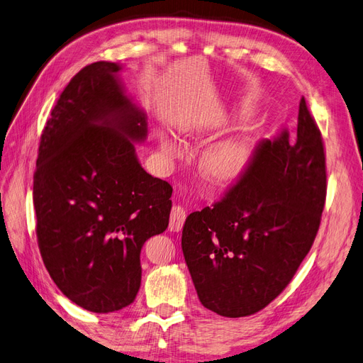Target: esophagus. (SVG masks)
I'll return each instance as SVG.
<instances>
[{"instance_id": "obj_1", "label": "esophagus", "mask_w": 363, "mask_h": 363, "mask_svg": "<svg viewBox=\"0 0 363 363\" xmlns=\"http://www.w3.org/2000/svg\"><path fill=\"white\" fill-rule=\"evenodd\" d=\"M185 209L181 206H173L170 213V221H169V229L173 232H179L184 226L185 221Z\"/></svg>"}]
</instances>
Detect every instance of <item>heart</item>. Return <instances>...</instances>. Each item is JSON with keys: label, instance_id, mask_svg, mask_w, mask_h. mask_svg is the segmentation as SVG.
Wrapping results in <instances>:
<instances>
[{"label": "heart", "instance_id": "b5f03b06", "mask_svg": "<svg viewBox=\"0 0 363 363\" xmlns=\"http://www.w3.org/2000/svg\"><path fill=\"white\" fill-rule=\"evenodd\" d=\"M160 145L162 154L169 158L178 155V147L166 135H161ZM245 161L244 149L237 143H221L209 152L205 160V172L211 179L223 182L237 178L242 172Z\"/></svg>", "mask_w": 363, "mask_h": 363}]
</instances>
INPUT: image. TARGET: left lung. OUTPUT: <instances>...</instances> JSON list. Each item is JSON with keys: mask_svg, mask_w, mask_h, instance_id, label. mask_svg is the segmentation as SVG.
<instances>
[{"mask_svg": "<svg viewBox=\"0 0 363 363\" xmlns=\"http://www.w3.org/2000/svg\"><path fill=\"white\" fill-rule=\"evenodd\" d=\"M325 190L323 137L301 98L296 135L264 140L225 197L185 220L182 252L202 305L240 318L272 303L312 247Z\"/></svg>", "mask_w": 363, "mask_h": 363, "instance_id": "1", "label": "left lung"}]
</instances>
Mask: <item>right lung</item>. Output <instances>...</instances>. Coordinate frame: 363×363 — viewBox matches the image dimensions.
I'll return each instance as SVG.
<instances>
[{"label": "right lung", "mask_w": 363, "mask_h": 363, "mask_svg": "<svg viewBox=\"0 0 363 363\" xmlns=\"http://www.w3.org/2000/svg\"><path fill=\"white\" fill-rule=\"evenodd\" d=\"M121 69L96 62L69 81L42 133L33 182L46 270L69 300L96 313L134 301L140 252L167 229L172 209L170 184L135 155L147 122L125 95Z\"/></svg>", "instance_id": "obj_1"}]
</instances>
